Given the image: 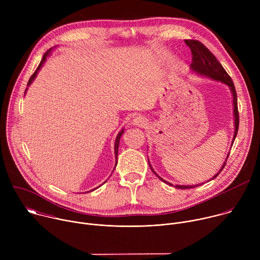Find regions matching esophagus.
Listing matches in <instances>:
<instances>
[{
	"instance_id": "1",
	"label": "esophagus",
	"mask_w": 260,
	"mask_h": 260,
	"mask_svg": "<svg viewBox=\"0 0 260 260\" xmlns=\"http://www.w3.org/2000/svg\"><path fill=\"white\" fill-rule=\"evenodd\" d=\"M147 119L142 117V116H137L133 119V124L137 125V126H141V127H144L147 125Z\"/></svg>"
}]
</instances>
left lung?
Segmentation results:
<instances>
[{
  "mask_svg": "<svg viewBox=\"0 0 260 260\" xmlns=\"http://www.w3.org/2000/svg\"><path fill=\"white\" fill-rule=\"evenodd\" d=\"M185 43H186V45L191 50V54H192V62L190 64L191 70L193 72L198 73L199 75H203V76L209 77V78H211L213 80L223 82L224 84L229 85L231 90H232V93H233V96H234V101L233 102H234V116H235V134H234V139H233V144H234V141H235V139L237 137V134H238L239 120H240L239 119V111H238V98H237V91H236L234 82H233L232 78L230 77L229 74L226 73V71L224 70V68L222 67V64L215 57V55L203 43H201L198 40H185ZM229 155H228V157H229ZM228 157H226L225 162L223 164V166H222L221 170L211 180L215 179L220 174V172L224 169L226 160H228ZM148 164H149V167H150L151 171L156 175V177L159 178V180H161L162 182L167 183L168 185H171V186H173L172 183L167 182L166 180L160 178L154 172V170L152 169V167H151V165L149 162V159H148ZM211 180H209V181H211ZM203 184L204 183L196 184V185H175L174 187H176L178 189H190V188L198 187V186H200V185H203Z\"/></svg>",
  "mask_w": 260,
  "mask_h": 260,
  "instance_id": "left-lung-1",
  "label": "left lung"
}]
</instances>
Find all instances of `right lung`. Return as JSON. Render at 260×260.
I'll return each instance as SVG.
<instances>
[{
    "mask_svg": "<svg viewBox=\"0 0 260 260\" xmlns=\"http://www.w3.org/2000/svg\"><path fill=\"white\" fill-rule=\"evenodd\" d=\"M51 50L52 49H49V50H47L45 53H44V55H43V58L41 59V61H40V63H39V66H38V68L36 69V71H35V73L32 74V75L30 76V78H29V80H28V82H27V86H29L30 85V83L32 82V80L36 78V76H37V73L39 72V70L41 69V67L43 66V63L45 62V60H46V57L50 54V52H51ZM27 89V88H26ZM26 89H25V91H26ZM25 91H24V93H25ZM123 129H121V132H119V134L117 135V137H116V140H115V145H114V151H115V158H116V164H115V167L117 166V155H118V147H119V142H120V137H121V135L123 134ZM115 169V168H114ZM114 171V170H113ZM100 187V186H99Z\"/></svg>",
    "mask_w": 260,
    "mask_h": 260,
    "instance_id": "add662e5",
    "label": "right lung"
}]
</instances>
